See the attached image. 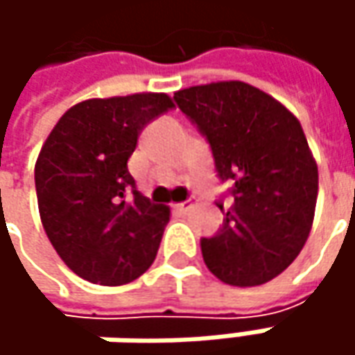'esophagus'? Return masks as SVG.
Returning a JSON list of instances; mask_svg holds the SVG:
<instances>
[{
  "label": "esophagus",
  "instance_id": "obj_1",
  "mask_svg": "<svg viewBox=\"0 0 355 355\" xmlns=\"http://www.w3.org/2000/svg\"><path fill=\"white\" fill-rule=\"evenodd\" d=\"M191 207H193V205H191L189 201H184V203H175V205H173V211H175V213H187L189 209H191Z\"/></svg>",
  "mask_w": 355,
  "mask_h": 355
}]
</instances>
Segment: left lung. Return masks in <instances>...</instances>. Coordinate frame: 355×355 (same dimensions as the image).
<instances>
[{
    "label": "left lung",
    "mask_w": 355,
    "mask_h": 355,
    "mask_svg": "<svg viewBox=\"0 0 355 355\" xmlns=\"http://www.w3.org/2000/svg\"><path fill=\"white\" fill-rule=\"evenodd\" d=\"M211 146L215 170L233 182L223 227L201 239L207 268L231 286L265 284L306 243L318 198V166L298 118L265 90L219 80L173 92Z\"/></svg>",
    "instance_id": "8db88e82"
}]
</instances>
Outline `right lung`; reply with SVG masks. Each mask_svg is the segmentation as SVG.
I'll use <instances>...</instances> for the list:
<instances>
[{
    "label": "right lung",
    "mask_w": 355,
    "mask_h": 355,
    "mask_svg": "<svg viewBox=\"0 0 355 355\" xmlns=\"http://www.w3.org/2000/svg\"><path fill=\"white\" fill-rule=\"evenodd\" d=\"M171 106L166 92L89 98L71 106L43 144L35 162L41 223L80 279L120 286L154 263L170 207L136 189L128 159L144 126Z\"/></svg>",
    "instance_id": "add662e5"
}]
</instances>
